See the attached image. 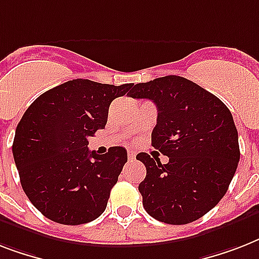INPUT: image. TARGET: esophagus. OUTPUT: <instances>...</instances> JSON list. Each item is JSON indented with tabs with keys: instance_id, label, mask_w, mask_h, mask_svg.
<instances>
[{
	"instance_id": "1",
	"label": "esophagus",
	"mask_w": 259,
	"mask_h": 259,
	"mask_svg": "<svg viewBox=\"0 0 259 259\" xmlns=\"http://www.w3.org/2000/svg\"><path fill=\"white\" fill-rule=\"evenodd\" d=\"M127 158H129V160H134V158H136V153L132 152V150H129V152H127Z\"/></svg>"
}]
</instances>
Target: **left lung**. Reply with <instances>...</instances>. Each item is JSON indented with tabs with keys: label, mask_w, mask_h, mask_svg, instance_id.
I'll use <instances>...</instances> for the list:
<instances>
[{
	"label": "left lung",
	"mask_w": 259,
	"mask_h": 259,
	"mask_svg": "<svg viewBox=\"0 0 259 259\" xmlns=\"http://www.w3.org/2000/svg\"><path fill=\"white\" fill-rule=\"evenodd\" d=\"M129 97L157 106L152 146L169 157L138 153L146 177L138 185L150 217L187 225L212 209L225 196L239 162L238 132L229 107L213 94L176 75L138 83Z\"/></svg>",
	"instance_id": "left-lung-1"
}]
</instances>
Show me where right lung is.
Returning a JSON list of instances; mask_svg holds the SVG:
<instances>
[{
  "label": "right lung",
  "instance_id": "right-lung-1",
  "mask_svg": "<svg viewBox=\"0 0 259 259\" xmlns=\"http://www.w3.org/2000/svg\"><path fill=\"white\" fill-rule=\"evenodd\" d=\"M132 86L74 79L41 94L26 109L12 150L24 192L46 218L76 226L106 209L127 153L113 146L97 154L87 140L105 127L110 103Z\"/></svg>",
  "mask_w": 259,
  "mask_h": 259
}]
</instances>
